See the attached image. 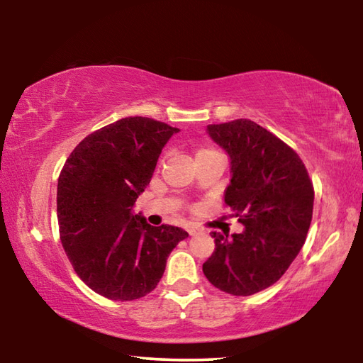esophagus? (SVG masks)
I'll use <instances>...</instances> for the list:
<instances>
[{
	"label": "esophagus",
	"mask_w": 363,
	"mask_h": 363,
	"mask_svg": "<svg viewBox=\"0 0 363 363\" xmlns=\"http://www.w3.org/2000/svg\"><path fill=\"white\" fill-rule=\"evenodd\" d=\"M186 230L189 232V235H195V233L200 232V227L196 224H187L186 225Z\"/></svg>",
	"instance_id": "34e87169"
}]
</instances>
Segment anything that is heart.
Returning a JSON list of instances; mask_svg holds the SVG:
<instances>
[{"label":"heart","mask_w":363,"mask_h":363,"mask_svg":"<svg viewBox=\"0 0 363 363\" xmlns=\"http://www.w3.org/2000/svg\"><path fill=\"white\" fill-rule=\"evenodd\" d=\"M218 155H220V152H218L216 149H213V147H208V145H201L196 149L195 158H196V162H203V160L218 157Z\"/></svg>","instance_id":"1"}]
</instances>
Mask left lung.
<instances>
[{"label": "left lung", "mask_w": 363, "mask_h": 363, "mask_svg": "<svg viewBox=\"0 0 363 363\" xmlns=\"http://www.w3.org/2000/svg\"><path fill=\"white\" fill-rule=\"evenodd\" d=\"M206 131L230 157L224 201L245 229L211 233L216 248L203 274L220 291L250 296L274 285L303 248L314 187L298 153L257 123L242 118Z\"/></svg>", "instance_id": "8db88e82"}]
</instances>
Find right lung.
<instances>
[{
    "instance_id": "obj_1",
    "label": "right lung",
    "mask_w": 363,
    "mask_h": 363,
    "mask_svg": "<svg viewBox=\"0 0 363 363\" xmlns=\"http://www.w3.org/2000/svg\"><path fill=\"white\" fill-rule=\"evenodd\" d=\"M174 133L179 130L145 116L121 118L86 136L60 171V240L78 277L101 296L149 294L171 251L189 237L181 227H153L133 214Z\"/></svg>"
}]
</instances>
